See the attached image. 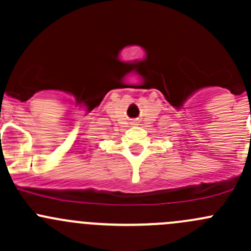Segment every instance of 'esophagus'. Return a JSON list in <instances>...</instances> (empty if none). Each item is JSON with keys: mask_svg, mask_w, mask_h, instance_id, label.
I'll use <instances>...</instances> for the list:
<instances>
[{"mask_svg": "<svg viewBox=\"0 0 251 251\" xmlns=\"http://www.w3.org/2000/svg\"><path fill=\"white\" fill-rule=\"evenodd\" d=\"M138 123H140V121L133 120V121H131V125H138Z\"/></svg>", "mask_w": 251, "mask_h": 251, "instance_id": "34e87169", "label": "esophagus"}]
</instances>
